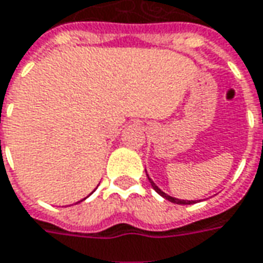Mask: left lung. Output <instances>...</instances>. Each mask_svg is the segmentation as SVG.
<instances>
[{"mask_svg": "<svg viewBox=\"0 0 263 263\" xmlns=\"http://www.w3.org/2000/svg\"><path fill=\"white\" fill-rule=\"evenodd\" d=\"M149 183H151V185H153V189H154L155 192L158 193L160 196H162L164 199H167L168 201H173V203H176V204H193V203H196V201H190V200H178V199H174V197H171V196H168V194H165L164 192H161L157 185H155V183L149 178Z\"/></svg>", "mask_w": 263, "mask_h": 263, "instance_id": "obj_1", "label": "left lung"}]
</instances>
